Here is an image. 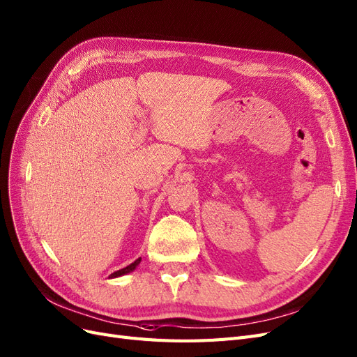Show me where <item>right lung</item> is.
I'll return each instance as SVG.
<instances>
[{
    "instance_id": "1",
    "label": "right lung",
    "mask_w": 357,
    "mask_h": 357,
    "mask_svg": "<svg viewBox=\"0 0 357 357\" xmlns=\"http://www.w3.org/2000/svg\"><path fill=\"white\" fill-rule=\"evenodd\" d=\"M141 263V257H138L134 263H130V265H128L126 268H123V269H119V271H116V272H113L110 276H109V280H113V278H119V276H123V275H128V273H130L132 271H135L137 269V266L139 265Z\"/></svg>"
}]
</instances>
